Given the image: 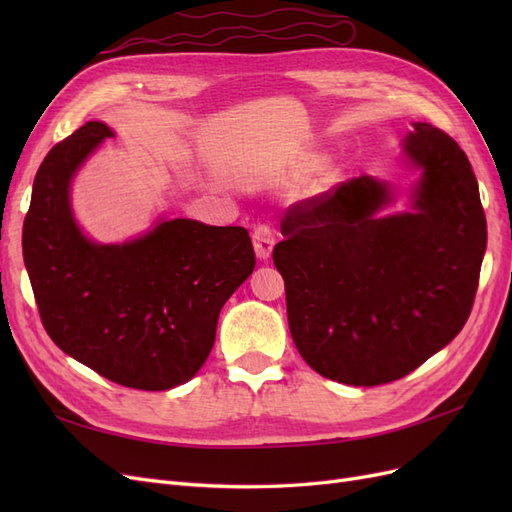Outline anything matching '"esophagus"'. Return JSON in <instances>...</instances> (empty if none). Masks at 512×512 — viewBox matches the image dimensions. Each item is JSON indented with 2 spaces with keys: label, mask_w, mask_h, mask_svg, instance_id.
Instances as JSON below:
<instances>
[{
  "label": "esophagus",
  "mask_w": 512,
  "mask_h": 512,
  "mask_svg": "<svg viewBox=\"0 0 512 512\" xmlns=\"http://www.w3.org/2000/svg\"><path fill=\"white\" fill-rule=\"evenodd\" d=\"M252 241H254L256 256L260 260H267L273 252V245H275V230L267 224H260L252 232Z\"/></svg>",
  "instance_id": "obj_1"
}]
</instances>
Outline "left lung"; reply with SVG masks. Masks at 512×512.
Instances as JSON below:
<instances>
[{"mask_svg":"<svg viewBox=\"0 0 512 512\" xmlns=\"http://www.w3.org/2000/svg\"><path fill=\"white\" fill-rule=\"evenodd\" d=\"M408 158L423 168L414 211L376 218L391 190L371 177L288 207L273 262L288 327L320 376L378 386L408 376L466 324L487 247L478 183L463 149L414 123Z\"/></svg>","mask_w":512,"mask_h":512,"instance_id":"left-lung-1","label":"left lung"}]
</instances>
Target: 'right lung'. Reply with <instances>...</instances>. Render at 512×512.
<instances>
[{
  "mask_svg": "<svg viewBox=\"0 0 512 512\" xmlns=\"http://www.w3.org/2000/svg\"><path fill=\"white\" fill-rule=\"evenodd\" d=\"M113 132L87 121L40 164L23 224V258L40 320L72 359L121 386L166 391L203 367L224 303L256 267L243 226L168 220L123 245L74 224L68 185Z\"/></svg>",
  "mask_w": 512,
  "mask_h": 512,
  "instance_id": "obj_1",
  "label": "right lung"
}]
</instances>
